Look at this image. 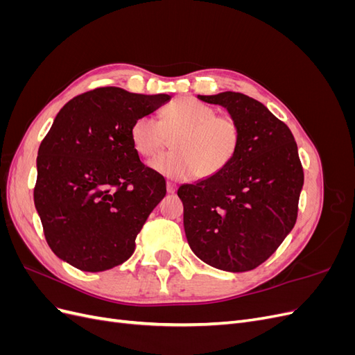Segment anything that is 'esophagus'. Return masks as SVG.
<instances>
[{
  "label": "esophagus",
  "mask_w": 355,
  "mask_h": 355,
  "mask_svg": "<svg viewBox=\"0 0 355 355\" xmlns=\"http://www.w3.org/2000/svg\"><path fill=\"white\" fill-rule=\"evenodd\" d=\"M176 189H178L176 184H173V182H167V192H168V194H175Z\"/></svg>",
  "instance_id": "34e87169"
}]
</instances>
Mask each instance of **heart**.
Returning <instances> with one entry per match:
<instances>
[{"instance_id": "obj_1", "label": "heart", "mask_w": 355, "mask_h": 355, "mask_svg": "<svg viewBox=\"0 0 355 355\" xmlns=\"http://www.w3.org/2000/svg\"><path fill=\"white\" fill-rule=\"evenodd\" d=\"M130 139L136 153L145 158L159 154L173 139V151L149 166L166 178L187 180L196 175L213 178L232 164L243 132L235 118L218 115L213 106L196 98H179L161 111L159 121L153 115L136 118Z\"/></svg>"}]
</instances>
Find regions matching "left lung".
<instances>
[{
	"instance_id": "left-lung-1",
	"label": "left lung",
	"mask_w": 355,
	"mask_h": 355,
	"mask_svg": "<svg viewBox=\"0 0 355 355\" xmlns=\"http://www.w3.org/2000/svg\"><path fill=\"white\" fill-rule=\"evenodd\" d=\"M222 105L243 132L240 153L219 175L182 185L184 227L201 261L230 272L263 263L297 219L304 168L290 128L243 93L198 96Z\"/></svg>"
}]
</instances>
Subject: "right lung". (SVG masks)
Masks as SVG:
<instances>
[{
	"instance_id": "add662e5",
	"label": "right lung",
	"mask_w": 355,
	"mask_h": 355,
	"mask_svg": "<svg viewBox=\"0 0 355 355\" xmlns=\"http://www.w3.org/2000/svg\"><path fill=\"white\" fill-rule=\"evenodd\" d=\"M168 101V94L99 87L59 111L38 149L34 201L60 259L99 272L133 254L137 234L166 196V180L139 158L130 128Z\"/></svg>"
}]
</instances>
